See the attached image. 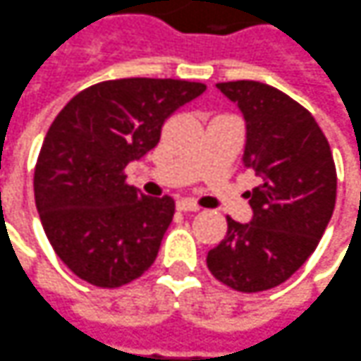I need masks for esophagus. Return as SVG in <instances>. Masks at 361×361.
I'll return each instance as SVG.
<instances>
[{
  "label": "esophagus",
  "mask_w": 361,
  "mask_h": 361,
  "mask_svg": "<svg viewBox=\"0 0 361 361\" xmlns=\"http://www.w3.org/2000/svg\"><path fill=\"white\" fill-rule=\"evenodd\" d=\"M176 209L178 210H190V212H197V210H200V207L198 204H195L190 198H180L178 202H176Z\"/></svg>",
  "instance_id": "obj_1"
}]
</instances>
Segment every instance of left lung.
<instances>
[{"instance_id": "8db88e82", "label": "left lung", "mask_w": 361, "mask_h": 361, "mask_svg": "<svg viewBox=\"0 0 361 361\" xmlns=\"http://www.w3.org/2000/svg\"><path fill=\"white\" fill-rule=\"evenodd\" d=\"M216 87L243 113V164L260 185L246 192L250 222L228 219L207 266L232 290L262 292L286 282L316 250L336 204V166L316 118L286 93L258 81Z\"/></svg>"}]
</instances>
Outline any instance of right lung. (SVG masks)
I'll use <instances>...</instances> for the list:
<instances>
[{
    "mask_svg": "<svg viewBox=\"0 0 361 361\" xmlns=\"http://www.w3.org/2000/svg\"><path fill=\"white\" fill-rule=\"evenodd\" d=\"M204 89L176 79L105 81L75 95L51 123L35 164V204L55 254L81 280L117 288L152 266L175 200L142 195L123 171Z\"/></svg>",
    "mask_w": 361,
    "mask_h": 361,
    "instance_id": "obj_1",
    "label": "right lung"
}]
</instances>
